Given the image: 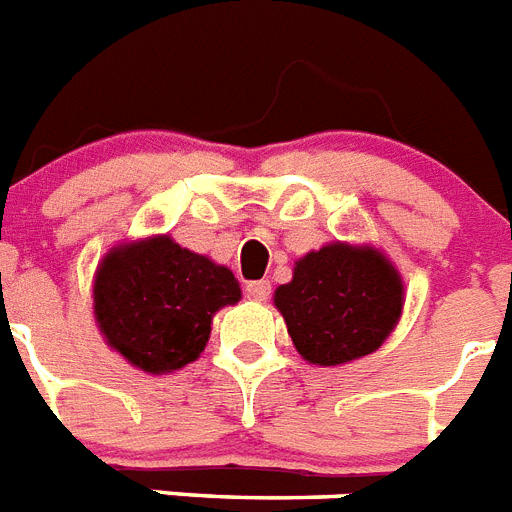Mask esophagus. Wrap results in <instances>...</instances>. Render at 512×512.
Masks as SVG:
<instances>
[{"label":"esophagus","instance_id":"esophagus-1","mask_svg":"<svg viewBox=\"0 0 512 512\" xmlns=\"http://www.w3.org/2000/svg\"><path fill=\"white\" fill-rule=\"evenodd\" d=\"M246 292L251 300H266L269 298V292H272V285H269L266 279H259V282H248Z\"/></svg>","mask_w":512,"mask_h":512}]
</instances>
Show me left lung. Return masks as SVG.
I'll list each match as a JSON object with an SVG mask.
<instances>
[{
	"mask_svg": "<svg viewBox=\"0 0 512 512\" xmlns=\"http://www.w3.org/2000/svg\"><path fill=\"white\" fill-rule=\"evenodd\" d=\"M298 355L336 368L386 342L404 310V279L381 248L326 243L295 261L292 279L274 290Z\"/></svg>",
	"mask_w": 512,
	"mask_h": 512,
	"instance_id": "obj_1",
	"label": "left lung"
}]
</instances>
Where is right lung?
Instances as JSON below:
<instances>
[{
  "mask_svg": "<svg viewBox=\"0 0 512 512\" xmlns=\"http://www.w3.org/2000/svg\"><path fill=\"white\" fill-rule=\"evenodd\" d=\"M238 300L240 285L227 266L181 248L170 235L113 246L93 279L100 336L150 375L194 362L207 347L214 313Z\"/></svg>",
  "mask_w": 512,
  "mask_h": 512,
  "instance_id": "add662e5",
  "label": "right lung"
}]
</instances>
